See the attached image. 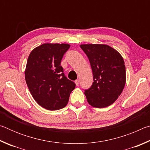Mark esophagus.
I'll return each mask as SVG.
<instances>
[{"instance_id": "obj_1", "label": "esophagus", "mask_w": 150, "mask_h": 150, "mask_svg": "<svg viewBox=\"0 0 150 150\" xmlns=\"http://www.w3.org/2000/svg\"><path fill=\"white\" fill-rule=\"evenodd\" d=\"M75 84H76V85H77V86H78V85H79V79H77V80H75Z\"/></svg>"}]
</instances>
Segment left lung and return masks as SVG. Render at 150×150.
Returning a JSON list of instances; mask_svg holds the SVG:
<instances>
[{"label": "left lung", "mask_w": 150, "mask_h": 150, "mask_svg": "<svg viewBox=\"0 0 150 150\" xmlns=\"http://www.w3.org/2000/svg\"><path fill=\"white\" fill-rule=\"evenodd\" d=\"M80 47L89 60L93 82L85 90L89 105L96 108L110 106L120 95L126 83V67L122 57L104 44H83Z\"/></svg>", "instance_id": "obj_1"}]
</instances>
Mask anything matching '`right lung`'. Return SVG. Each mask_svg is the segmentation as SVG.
I'll use <instances>...</instances> for the list:
<instances>
[{
	"instance_id": "right-lung-1",
	"label": "right lung",
	"mask_w": 150,
	"mask_h": 150,
	"mask_svg": "<svg viewBox=\"0 0 150 150\" xmlns=\"http://www.w3.org/2000/svg\"><path fill=\"white\" fill-rule=\"evenodd\" d=\"M70 45L44 44L33 50L28 58L25 79L37 103L47 110L64 108L75 83L66 77L61 62Z\"/></svg>"
}]
</instances>
